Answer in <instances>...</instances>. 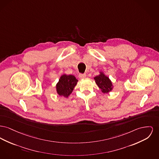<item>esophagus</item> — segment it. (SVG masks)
I'll list each match as a JSON object with an SVG mask.
<instances>
[{
  "label": "esophagus",
  "instance_id": "34e87169",
  "mask_svg": "<svg viewBox=\"0 0 159 159\" xmlns=\"http://www.w3.org/2000/svg\"><path fill=\"white\" fill-rule=\"evenodd\" d=\"M86 77V74H79V77L80 79H84Z\"/></svg>",
  "mask_w": 159,
  "mask_h": 159
}]
</instances>
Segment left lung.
Wrapping results in <instances>:
<instances>
[{
    "label": "left lung",
    "mask_w": 159,
    "mask_h": 159,
    "mask_svg": "<svg viewBox=\"0 0 159 159\" xmlns=\"http://www.w3.org/2000/svg\"><path fill=\"white\" fill-rule=\"evenodd\" d=\"M96 84L101 89L103 93H107L112 90V84L111 81L103 73L94 77Z\"/></svg>",
    "instance_id": "obj_1"
}]
</instances>
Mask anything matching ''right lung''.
<instances>
[{
	"label": "right lung",
	"mask_w": 159,
	"mask_h": 159,
	"mask_svg": "<svg viewBox=\"0 0 159 159\" xmlns=\"http://www.w3.org/2000/svg\"><path fill=\"white\" fill-rule=\"evenodd\" d=\"M77 82L73 75H62L56 84L57 93L61 96L68 97L73 91Z\"/></svg>",
	"instance_id": "1"
}]
</instances>
